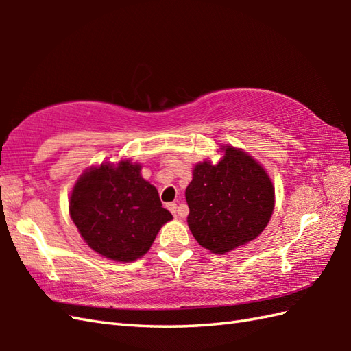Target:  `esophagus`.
Listing matches in <instances>:
<instances>
[{
	"label": "esophagus",
	"mask_w": 351,
	"mask_h": 351,
	"mask_svg": "<svg viewBox=\"0 0 351 351\" xmlns=\"http://www.w3.org/2000/svg\"><path fill=\"white\" fill-rule=\"evenodd\" d=\"M167 210L173 214V215H176V210H178V205L175 204V202H170V204H167Z\"/></svg>",
	"instance_id": "esophagus-1"
}]
</instances>
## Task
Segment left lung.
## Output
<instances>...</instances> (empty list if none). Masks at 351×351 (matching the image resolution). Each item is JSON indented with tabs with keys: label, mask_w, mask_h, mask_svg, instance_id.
Wrapping results in <instances>:
<instances>
[{
	"label": "left lung",
	"mask_w": 351,
	"mask_h": 351,
	"mask_svg": "<svg viewBox=\"0 0 351 351\" xmlns=\"http://www.w3.org/2000/svg\"><path fill=\"white\" fill-rule=\"evenodd\" d=\"M221 151L217 164H196L185 190L193 237L219 255L255 240L274 210V189L264 167L241 149Z\"/></svg>",
	"instance_id": "left-lung-1"
}]
</instances>
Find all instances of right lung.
<instances>
[{"label":"right lung","mask_w":351,"mask_h":351,"mask_svg":"<svg viewBox=\"0 0 351 351\" xmlns=\"http://www.w3.org/2000/svg\"><path fill=\"white\" fill-rule=\"evenodd\" d=\"M140 170L130 160L87 169L69 200L71 219L88 247L117 263L143 256L161 226L173 219Z\"/></svg>","instance_id":"obj_1"}]
</instances>
